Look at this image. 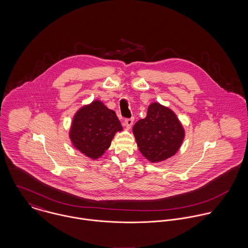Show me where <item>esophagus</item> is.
I'll return each mask as SVG.
<instances>
[{"label": "esophagus", "mask_w": 248, "mask_h": 248, "mask_svg": "<svg viewBox=\"0 0 248 248\" xmlns=\"http://www.w3.org/2000/svg\"><path fill=\"white\" fill-rule=\"evenodd\" d=\"M133 123H134V118H127L124 120L123 124L127 129H131V127L133 126Z\"/></svg>", "instance_id": "esophagus-1"}]
</instances>
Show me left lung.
I'll return each instance as SVG.
<instances>
[{
    "label": "left lung",
    "instance_id": "8db88e82",
    "mask_svg": "<svg viewBox=\"0 0 248 248\" xmlns=\"http://www.w3.org/2000/svg\"><path fill=\"white\" fill-rule=\"evenodd\" d=\"M133 133L143 156L153 163L175 155L185 137L176 113L157 102L150 104L147 116L135 124Z\"/></svg>",
    "mask_w": 248,
    "mask_h": 248
}]
</instances>
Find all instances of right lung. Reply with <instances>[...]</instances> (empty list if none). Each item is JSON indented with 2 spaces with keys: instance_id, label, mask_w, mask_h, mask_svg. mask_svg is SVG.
<instances>
[{
  "instance_id": "1",
  "label": "right lung",
  "mask_w": 248,
  "mask_h": 248,
  "mask_svg": "<svg viewBox=\"0 0 248 248\" xmlns=\"http://www.w3.org/2000/svg\"><path fill=\"white\" fill-rule=\"evenodd\" d=\"M122 126L112 109L100 100L80 108L73 116L70 130L71 143L78 151L92 159L103 155Z\"/></svg>"
}]
</instances>
